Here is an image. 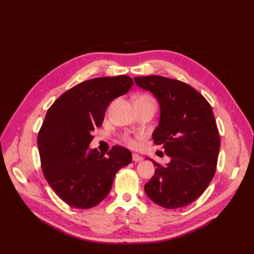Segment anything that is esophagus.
<instances>
[{
	"label": "esophagus",
	"mask_w": 254,
	"mask_h": 254,
	"mask_svg": "<svg viewBox=\"0 0 254 254\" xmlns=\"http://www.w3.org/2000/svg\"><path fill=\"white\" fill-rule=\"evenodd\" d=\"M132 160L134 161V162H141V161L143 160V157L137 155V153H132Z\"/></svg>",
	"instance_id": "1"
}]
</instances>
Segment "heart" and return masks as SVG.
<instances>
[{
	"label": "heart",
	"mask_w": 254,
	"mask_h": 254,
	"mask_svg": "<svg viewBox=\"0 0 254 254\" xmlns=\"http://www.w3.org/2000/svg\"><path fill=\"white\" fill-rule=\"evenodd\" d=\"M137 99H145V101H152V102H153V99H152L150 96H148V95H141V96H140L139 98H137ZM127 142H128V144H129V145H131V146H136V145H137L136 141L131 140V139L127 140Z\"/></svg>",
	"instance_id": "1"
}]
</instances>
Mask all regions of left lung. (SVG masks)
I'll list each match as a JSON object with an SVG mask.
<instances>
[{"instance_id":"obj_1","label":"left lung","mask_w":254,"mask_h":254,"mask_svg":"<svg viewBox=\"0 0 254 254\" xmlns=\"http://www.w3.org/2000/svg\"><path fill=\"white\" fill-rule=\"evenodd\" d=\"M134 81L158 99L160 120L152 139L163 145L171 159L165 166L151 160L157 168L145 184V193L166 209L190 204L202 195L216 171L220 137L211 106L180 80L149 75Z\"/></svg>"}]
</instances>
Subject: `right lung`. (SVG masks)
Wrapping results in <instances>:
<instances>
[{"label":"right lung","instance_id":"obj_1","mask_svg":"<svg viewBox=\"0 0 254 254\" xmlns=\"http://www.w3.org/2000/svg\"><path fill=\"white\" fill-rule=\"evenodd\" d=\"M132 84L126 75L90 79L64 92L48 110L38 134L42 172L70 206L97 205L109 194L115 174L131 162V152L122 146H113L105 157L89 145L110 103Z\"/></svg>","mask_w":254,"mask_h":254}]
</instances>
